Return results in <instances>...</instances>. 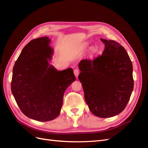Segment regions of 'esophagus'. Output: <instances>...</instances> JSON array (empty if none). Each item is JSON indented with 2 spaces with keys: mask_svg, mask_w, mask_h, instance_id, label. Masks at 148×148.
<instances>
[{
  "mask_svg": "<svg viewBox=\"0 0 148 148\" xmlns=\"http://www.w3.org/2000/svg\"><path fill=\"white\" fill-rule=\"evenodd\" d=\"M73 71H74V74H75V77H78V76L79 73V70H78V69H75V70H73Z\"/></svg>",
  "mask_w": 148,
  "mask_h": 148,
  "instance_id": "34e87169",
  "label": "esophagus"
}]
</instances>
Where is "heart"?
Here are the masks:
<instances>
[{
  "instance_id": "1",
  "label": "heart",
  "mask_w": 148,
  "mask_h": 148,
  "mask_svg": "<svg viewBox=\"0 0 148 148\" xmlns=\"http://www.w3.org/2000/svg\"><path fill=\"white\" fill-rule=\"evenodd\" d=\"M97 52V49L95 47H92L91 49V54H95V53Z\"/></svg>"
}]
</instances>
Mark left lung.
I'll list each match as a JSON object with an SVG mask.
<instances>
[{
    "label": "left lung",
    "instance_id": "obj_1",
    "mask_svg": "<svg viewBox=\"0 0 148 148\" xmlns=\"http://www.w3.org/2000/svg\"><path fill=\"white\" fill-rule=\"evenodd\" d=\"M102 55L79 63L78 78L89 110L97 117H114L125 109L133 89V65L125 48L112 40Z\"/></svg>",
    "mask_w": 148,
    "mask_h": 148
}]
</instances>
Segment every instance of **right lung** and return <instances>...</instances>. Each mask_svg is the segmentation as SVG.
Masks as SVG:
<instances>
[{
    "mask_svg": "<svg viewBox=\"0 0 148 148\" xmlns=\"http://www.w3.org/2000/svg\"><path fill=\"white\" fill-rule=\"evenodd\" d=\"M50 42L46 36L26 44L13 66L11 82L12 92L21 111L41 122L59 115L66 89L76 79L72 69L57 71L49 65L53 53Z\"/></svg>",
    "mask_w": 148,
    "mask_h": 148,
    "instance_id": "1",
    "label": "right lung"
}]
</instances>
